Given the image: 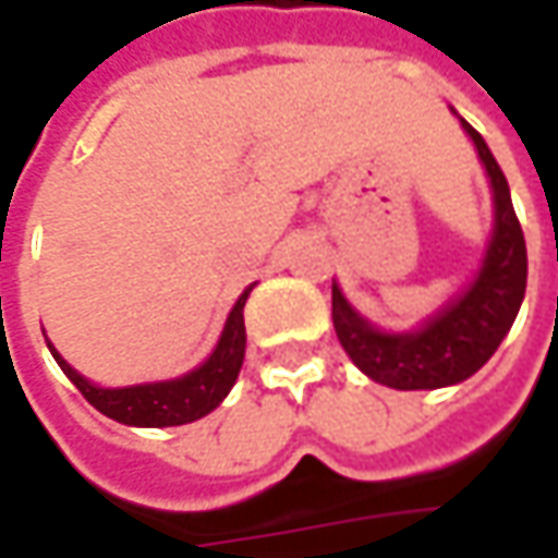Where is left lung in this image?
I'll use <instances>...</instances> for the list:
<instances>
[{
	"mask_svg": "<svg viewBox=\"0 0 558 558\" xmlns=\"http://www.w3.org/2000/svg\"><path fill=\"white\" fill-rule=\"evenodd\" d=\"M472 136L478 158L494 185V239L487 247L484 267L472 289L457 298L418 332L388 335L373 329L332 286V323L341 348L363 373L397 388V391H425L457 385L475 375L500 348V341L515 323L527 282V251L515 207L509 198L500 163L494 161L487 142L475 126L462 120Z\"/></svg>",
	"mask_w": 558,
	"mask_h": 558,
	"instance_id": "1",
	"label": "left lung"
}]
</instances>
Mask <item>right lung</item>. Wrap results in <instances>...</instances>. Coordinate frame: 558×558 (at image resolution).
<instances>
[{
  "mask_svg": "<svg viewBox=\"0 0 558 558\" xmlns=\"http://www.w3.org/2000/svg\"><path fill=\"white\" fill-rule=\"evenodd\" d=\"M251 289L235 301V307L226 319L217 351L204 360L198 369H192L183 378L158 381V385H136V388H96L83 375L71 369L52 344L49 351L58 360V366L76 385V391L86 397L98 413L118 418L123 425H145V428H163V425H185L195 418L207 416L220 407V400L235 385L242 360H245V301Z\"/></svg>",
  "mask_w": 558,
  "mask_h": 558,
  "instance_id": "1",
  "label": "right lung"
}]
</instances>
